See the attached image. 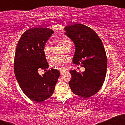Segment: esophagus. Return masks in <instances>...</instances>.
<instances>
[{
	"label": "esophagus",
	"instance_id": "1",
	"mask_svg": "<svg viewBox=\"0 0 125 125\" xmlns=\"http://www.w3.org/2000/svg\"><path fill=\"white\" fill-rule=\"evenodd\" d=\"M66 71H65V70H61V71H60V72H61V75H62L63 73H64Z\"/></svg>",
	"mask_w": 125,
	"mask_h": 125
}]
</instances>
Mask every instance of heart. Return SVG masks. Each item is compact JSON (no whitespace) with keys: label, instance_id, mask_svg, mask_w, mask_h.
Segmentation results:
<instances>
[{"label":"heart","instance_id":"obj_1","mask_svg":"<svg viewBox=\"0 0 125 125\" xmlns=\"http://www.w3.org/2000/svg\"><path fill=\"white\" fill-rule=\"evenodd\" d=\"M58 42L61 43L62 46L65 49L67 46L72 44L71 41L66 38H62L58 39ZM44 54L46 58H50L52 54V46L51 43H46L44 44L43 48ZM69 59L66 57H55L51 61L50 64L51 66L56 69H63L66 66V63L68 62Z\"/></svg>","mask_w":125,"mask_h":125}]
</instances>
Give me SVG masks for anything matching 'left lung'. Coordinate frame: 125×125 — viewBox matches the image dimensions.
I'll return each instance as SVG.
<instances>
[{"mask_svg": "<svg viewBox=\"0 0 125 125\" xmlns=\"http://www.w3.org/2000/svg\"><path fill=\"white\" fill-rule=\"evenodd\" d=\"M64 31L75 46L73 63H81L85 69L82 73L70 71L69 84L74 94L88 98L100 89L105 79L107 58L104 46L96 33L82 24L67 26Z\"/></svg>", "mask_w": 125, "mask_h": 125, "instance_id": "1", "label": "left lung"}]
</instances>
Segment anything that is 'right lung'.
<instances>
[{
    "instance_id": "add662e5",
    "label": "right lung",
    "mask_w": 125,
    "mask_h": 125,
    "mask_svg": "<svg viewBox=\"0 0 125 125\" xmlns=\"http://www.w3.org/2000/svg\"><path fill=\"white\" fill-rule=\"evenodd\" d=\"M53 33L44 27L29 29L17 44L14 62L16 78L25 95L36 102H42L52 95L60 76L55 69H49L42 76L38 72L39 68L49 67L43 48Z\"/></svg>"
}]
</instances>
